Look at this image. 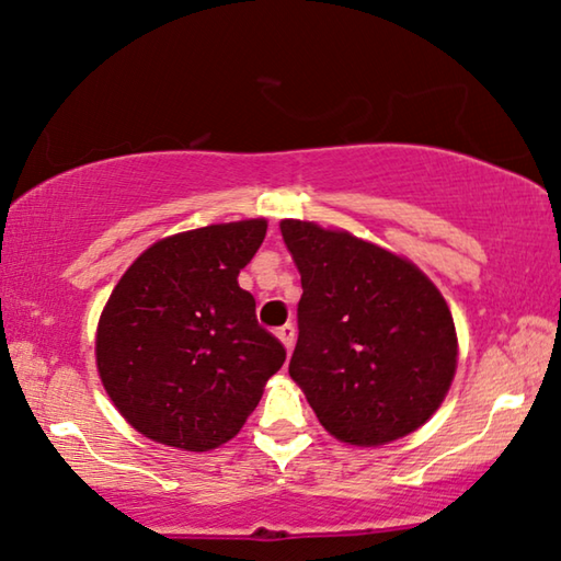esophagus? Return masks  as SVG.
Segmentation results:
<instances>
[{"label": "esophagus", "mask_w": 561, "mask_h": 561, "mask_svg": "<svg viewBox=\"0 0 561 561\" xmlns=\"http://www.w3.org/2000/svg\"><path fill=\"white\" fill-rule=\"evenodd\" d=\"M275 335H278V340L283 342V347L286 350H293V345H296V328L290 325H283V328H278V332H275Z\"/></svg>", "instance_id": "esophagus-1"}]
</instances>
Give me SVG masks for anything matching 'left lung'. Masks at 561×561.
Returning a JSON list of instances; mask_svg holds the SVG:
<instances>
[{
  "mask_svg": "<svg viewBox=\"0 0 561 561\" xmlns=\"http://www.w3.org/2000/svg\"><path fill=\"white\" fill-rule=\"evenodd\" d=\"M302 283L290 377L332 436L385 446L424 426L456 375L444 296L414 263L347 231L286 219Z\"/></svg>",
  "mask_w": 561,
  "mask_h": 561,
  "instance_id": "1",
  "label": "left lung"
}]
</instances>
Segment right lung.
<instances>
[{"mask_svg": "<svg viewBox=\"0 0 561 561\" xmlns=\"http://www.w3.org/2000/svg\"><path fill=\"white\" fill-rule=\"evenodd\" d=\"M265 229V219H245L167 236L107 298L95 335L98 375L142 436L194 454L219 448L286 362L239 286Z\"/></svg>", "mask_w": 561, "mask_h": 561, "instance_id": "1", "label": "right lung"}]
</instances>
